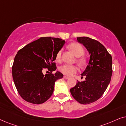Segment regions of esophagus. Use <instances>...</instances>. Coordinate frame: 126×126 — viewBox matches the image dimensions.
<instances>
[{
	"instance_id": "esophagus-1",
	"label": "esophagus",
	"mask_w": 126,
	"mask_h": 126,
	"mask_svg": "<svg viewBox=\"0 0 126 126\" xmlns=\"http://www.w3.org/2000/svg\"><path fill=\"white\" fill-rule=\"evenodd\" d=\"M63 78H64V79H68L69 78V77H68L67 76H64L63 77Z\"/></svg>"
}]
</instances>
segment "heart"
Returning <instances> with one entry per match:
<instances>
[{
    "mask_svg": "<svg viewBox=\"0 0 126 126\" xmlns=\"http://www.w3.org/2000/svg\"><path fill=\"white\" fill-rule=\"evenodd\" d=\"M68 47L73 52L77 57H80L84 54L85 51L83 47L79 44L73 43L68 45ZM62 58V50L59 51L56 55V59L58 61H60ZM78 63L81 66H83L85 64V59L84 58H79L77 60ZM59 70L63 74L71 76L78 71V67L77 66L70 64H63L60 67Z\"/></svg>",
    "mask_w": 126,
    "mask_h": 126,
    "instance_id": "heart-1",
    "label": "heart"
}]
</instances>
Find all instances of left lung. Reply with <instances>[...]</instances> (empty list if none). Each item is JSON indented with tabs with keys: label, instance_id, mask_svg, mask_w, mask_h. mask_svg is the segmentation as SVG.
Returning <instances> with one entry per match:
<instances>
[{
	"label": "left lung",
	"instance_id": "8db88e82",
	"mask_svg": "<svg viewBox=\"0 0 126 126\" xmlns=\"http://www.w3.org/2000/svg\"><path fill=\"white\" fill-rule=\"evenodd\" d=\"M77 38L88 50L90 59L81 74L85 80L78 81L70 92L78 103L88 104L99 99L106 90L111 79L112 59L105 47L97 40L88 37Z\"/></svg>",
	"mask_w": 126,
	"mask_h": 126
}]
</instances>
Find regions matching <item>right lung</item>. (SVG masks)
Returning <instances> with one entry per match:
<instances>
[{
	"instance_id": "right-lung-1",
	"label": "right lung",
	"mask_w": 126,
	"mask_h": 126,
	"mask_svg": "<svg viewBox=\"0 0 126 126\" xmlns=\"http://www.w3.org/2000/svg\"><path fill=\"white\" fill-rule=\"evenodd\" d=\"M65 41L54 37H41L18 51L12 67V75L16 90L29 103L40 104L49 99L54 90L55 82L62 78L56 69V55ZM47 68L51 73L43 74Z\"/></svg>"
}]
</instances>
